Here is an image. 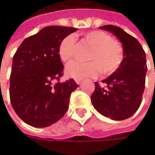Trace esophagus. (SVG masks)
I'll list each match as a JSON object with an SVG mask.
<instances>
[{
	"instance_id": "esophagus-1",
	"label": "esophagus",
	"mask_w": 155,
	"mask_h": 155,
	"mask_svg": "<svg viewBox=\"0 0 155 155\" xmlns=\"http://www.w3.org/2000/svg\"><path fill=\"white\" fill-rule=\"evenodd\" d=\"M74 81H75V82H76L77 84H80V83H81V79H75Z\"/></svg>"
}]
</instances>
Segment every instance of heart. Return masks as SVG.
Listing matches in <instances>:
<instances>
[{
  "mask_svg": "<svg viewBox=\"0 0 155 155\" xmlns=\"http://www.w3.org/2000/svg\"><path fill=\"white\" fill-rule=\"evenodd\" d=\"M84 41L93 46L90 54L89 62L73 61L65 67L68 76L81 79L94 77L101 73L112 74L118 70L124 57L123 48L118 41L111 38L106 32L94 30L84 34ZM76 45V38L73 34L64 36L58 48V54L61 60L67 62L73 57Z\"/></svg>",
  "mask_w": 155,
  "mask_h": 155,
  "instance_id": "b5f03b06",
  "label": "heart"
}]
</instances>
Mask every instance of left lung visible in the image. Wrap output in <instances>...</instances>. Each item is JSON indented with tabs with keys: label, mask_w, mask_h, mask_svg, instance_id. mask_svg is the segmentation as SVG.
Here are the masks:
<instances>
[{
	"label": "left lung",
	"mask_w": 155,
	"mask_h": 155,
	"mask_svg": "<svg viewBox=\"0 0 155 155\" xmlns=\"http://www.w3.org/2000/svg\"><path fill=\"white\" fill-rule=\"evenodd\" d=\"M100 28L112 32L121 41L124 58L118 70L102 81L103 85L94 82L91 102L102 115L114 120H125L138 110L142 102L147 71L145 52L136 39L116 25Z\"/></svg>",
	"instance_id": "obj_1"
}]
</instances>
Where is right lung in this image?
<instances>
[{"instance_id": "add662e5", "label": "right lung", "mask_w": 155, "mask_h": 155, "mask_svg": "<svg viewBox=\"0 0 155 155\" xmlns=\"http://www.w3.org/2000/svg\"><path fill=\"white\" fill-rule=\"evenodd\" d=\"M75 31L67 26L45 27L25 39L13 56L10 100L15 113L29 125L50 126L69 109L71 94L78 84L73 79L59 82L64 65L58 48L64 36Z\"/></svg>"}]
</instances>
